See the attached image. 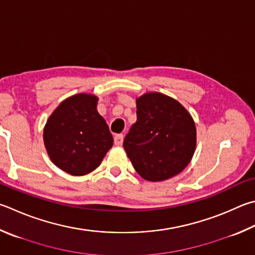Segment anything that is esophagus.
<instances>
[{
  "label": "esophagus",
  "mask_w": 255,
  "mask_h": 255,
  "mask_svg": "<svg viewBox=\"0 0 255 255\" xmlns=\"http://www.w3.org/2000/svg\"><path fill=\"white\" fill-rule=\"evenodd\" d=\"M115 145L116 146H122L123 145V141H124V135H122V133H119V135H116L115 138Z\"/></svg>",
  "instance_id": "1"
}]
</instances>
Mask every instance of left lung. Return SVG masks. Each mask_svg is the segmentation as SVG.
Here are the masks:
<instances>
[{
  "label": "left lung",
  "mask_w": 255,
  "mask_h": 255,
  "mask_svg": "<svg viewBox=\"0 0 255 255\" xmlns=\"http://www.w3.org/2000/svg\"><path fill=\"white\" fill-rule=\"evenodd\" d=\"M137 122L125 137L124 148L143 179L161 182L179 174L196 148L192 116L177 100L159 92L136 99Z\"/></svg>",
  "instance_id": "left-lung-1"
}]
</instances>
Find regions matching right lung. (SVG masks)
Instances as JSON below:
<instances>
[{
	"label": "right lung",
	"instance_id": "1",
	"mask_svg": "<svg viewBox=\"0 0 255 255\" xmlns=\"http://www.w3.org/2000/svg\"><path fill=\"white\" fill-rule=\"evenodd\" d=\"M97 103L94 95L69 97L44 126L43 140L50 159L70 175L91 173L114 145L107 123L97 112Z\"/></svg>",
	"mask_w": 255,
	"mask_h": 255
}]
</instances>
